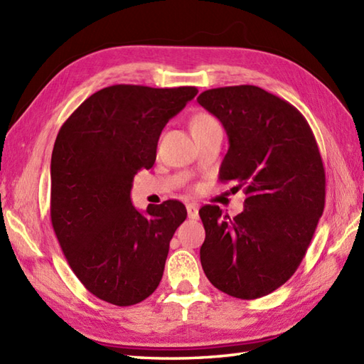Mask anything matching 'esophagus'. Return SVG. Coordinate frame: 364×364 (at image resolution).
<instances>
[{"mask_svg": "<svg viewBox=\"0 0 364 364\" xmlns=\"http://www.w3.org/2000/svg\"><path fill=\"white\" fill-rule=\"evenodd\" d=\"M186 210H188L189 219H197V218H198V206H197V205L189 203V205L186 206Z\"/></svg>", "mask_w": 364, "mask_h": 364, "instance_id": "esophagus-1", "label": "esophagus"}]
</instances>
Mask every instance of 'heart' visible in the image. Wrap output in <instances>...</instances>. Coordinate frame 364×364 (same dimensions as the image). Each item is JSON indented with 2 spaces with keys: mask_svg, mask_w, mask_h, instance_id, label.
<instances>
[{
  "mask_svg": "<svg viewBox=\"0 0 364 364\" xmlns=\"http://www.w3.org/2000/svg\"><path fill=\"white\" fill-rule=\"evenodd\" d=\"M213 123H218V122H215L211 117V115L197 114L191 120V129H192V133H196V131H200V129H203L206 127H210V125H213Z\"/></svg>",
  "mask_w": 364,
  "mask_h": 364,
  "instance_id": "1",
  "label": "heart"
}]
</instances>
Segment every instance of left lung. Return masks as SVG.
Segmentation results:
<instances>
[{
  "label": "left lung",
  "instance_id": "left-lung-1",
  "mask_svg": "<svg viewBox=\"0 0 364 364\" xmlns=\"http://www.w3.org/2000/svg\"><path fill=\"white\" fill-rule=\"evenodd\" d=\"M228 136L220 181L245 194L244 211L200 208L202 267L231 297H264L304 259L326 205V170L313 131L286 100L257 86L205 90L197 98Z\"/></svg>",
  "mask_w": 364,
  "mask_h": 364
}]
</instances>
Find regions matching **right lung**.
Wrapping results in <instances>:
<instances>
[{
  "label": "right lung",
  "instance_id": "right-lung-1",
  "mask_svg": "<svg viewBox=\"0 0 364 364\" xmlns=\"http://www.w3.org/2000/svg\"><path fill=\"white\" fill-rule=\"evenodd\" d=\"M197 87H105L60 127L51 154V223L68 266L89 292L117 306L158 288L168 244L186 219L178 200L131 203L133 178L151 168L166 123Z\"/></svg>",
  "mask_w": 364,
  "mask_h": 364
}]
</instances>
